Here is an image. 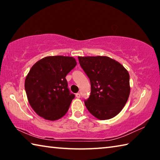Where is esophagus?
Here are the masks:
<instances>
[{
    "label": "esophagus",
    "instance_id": "esophagus-1",
    "mask_svg": "<svg viewBox=\"0 0 160 160\" xmlns=\"http://www.w3.org/2000/svg\"><path fill=\"white\" fill-rule=\"evenodd\" d=\"M75 96H76L77 98H80V93H77L75 94Z\"/></svg>",
    "mask_w": 160,
    "mask_h": 160
}]
</instances>
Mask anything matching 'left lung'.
<instances>
[{"mask_svg": "<svg viewBox=\"0 0 160 160\" xmlns=\"http://www.w3.org/2000/svg\"><path fill=\"white\" fill-rule=\"evenodd\" d=\"M78 59L91 83L90 96L85 101L87 109L99 120L114 117L130 95L128 70L108 56H78Z\"/></svg>", "mask_w": 160, "mask_h": 160, "instance_id": "left-lung-1", "label": "left lung"}]
</instances>
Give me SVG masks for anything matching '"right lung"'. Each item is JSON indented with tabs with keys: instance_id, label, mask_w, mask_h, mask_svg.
Returning a JSON list of instances; mask_svg holds the SVG:
<instances>
[{
	"instance_id": "right-lung-1",
	"label": "right lung",
	"mask_w": 160,
	"mask_h": 160,
	"mask_svg": "<svg viewBox=\"0 0 160 160\" xmlns=\"http://www.w3.org/2000/svg\"><path fill=\"white\" fill-rule=\"evenodd\" d=\"M77 65L71 56H47L33 65L25 78L28 102L37 115L56 121L66 114L75 95L66 79Z\"/></svg>"
}]
</instances>
